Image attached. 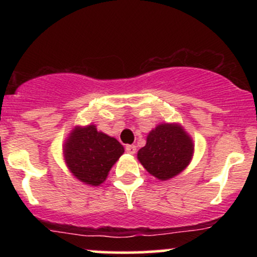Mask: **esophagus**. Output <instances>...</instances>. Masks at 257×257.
<instances>
[{"mask_svg":"<svg viewBox=\"0 0 257 257\" xmlns=\"http://www.w3.org/2000/svg\"><path fill=\"white\" fill-rule=\"evenodd\" d=\"M125 151H126V153H129V155H134V153L137 152V146L126 145L125 146Z\"/></svg>","mask_w":257,"mask_h":257,"instance_id":"1","label":"esophagus"}]
</instances>
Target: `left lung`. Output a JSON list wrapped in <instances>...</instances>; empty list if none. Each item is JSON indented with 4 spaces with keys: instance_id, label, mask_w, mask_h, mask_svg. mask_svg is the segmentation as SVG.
<instances>
[{
    "instance_id": "obj_1",
    "label": "left lung",
    "mask_w": 257,
    "mask_h": 257,
    "mask_svg": "<svg viewBox=\"0 0 257 257\" xmlns=\"http://www.w3.org/2000/svg\"><path fill=\"white\" fill-rule=\"evenodd\" d=\"M194 153L192 138L180 123H159L138 151L143 167L161 181L173 179L190 166Z\"/></svg>"
}]
</instances>
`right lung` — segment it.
I'll return each instance as SVG.
<instances>
[{
  "label": "right lung",
  "mask_w": 257,
  "mask_h": 257,
  "mask_svg": "<svg viewBox=\"0 0 257 257\" xmlns=\"http://www.w3.org/2000/svg\"><path fill=\"white\" fill-rule=\"evenodd\" d=\"M124 153L117 139L99 132L96 125H76L63 145L69 172L88 186H100L107 179L113 164Z\"/></svg>",
  "instance_id": "right-lung-1"
}]
</instances>
